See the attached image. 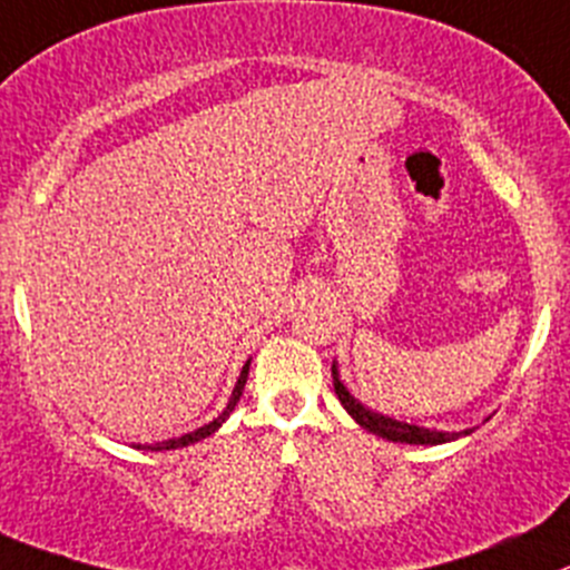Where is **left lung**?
Segmentation results:
<instances>
[{
  "label": "left lung",
  "instance_id": "1",
  "mask_svg": "<svg viewBox=\"0 0 570 570\" xmlns=\"http://www.w3.org/2000/svg\"><path fill=\"white\" fill-rule=\"evenodd\" d=\"M332 380H334V393H337L340 405L348 411V416L365 428L368 433L382 435L387 441H402V444H444V441H453L459 435H470L472 430H464V433H441V430H428V428H416V424H405V422H396V419H387L382 413L368 411L363 402L351 396L348 387L340 382L337 374V365H332Z\"/></svg>",
  "mask_w": 570,
  "mask_h": 570
}]
</instances>
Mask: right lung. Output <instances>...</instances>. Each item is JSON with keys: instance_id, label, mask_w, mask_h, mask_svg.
Listing matches in <instances>:
<instances>
[{"instance_id": "add662e5", "label": "right lung", "mask_w": 570, "mask_h": 570, "mask_svg": "<svg viewBox=\"0 0 570 570\" xmlns=\"http://www.w3.org/2000/svg\"><path fill=\"white\" fill-rule=\"evenodd\" d=\"M247 374H249V363L244 365V368H242V376H238L236 387H233V396H230V402H227V407H225V411L219 413V416L213 419L210 424H205V428L194 430V433H185V435H179V439L157 441V444H148V446L137 444V450H154V453H159V450H177V446H188V444H196V441H202V439H207V435H213V433H216V430H219L222 424L227 422V416H230V413H233V407H236V402H238V399H242V391H244V385H247Z\"/></svg>"}]
</instances>
